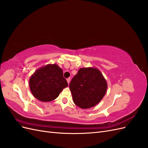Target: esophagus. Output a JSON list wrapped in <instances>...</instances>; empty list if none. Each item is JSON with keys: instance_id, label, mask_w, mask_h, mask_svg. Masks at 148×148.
Returning a JSON list of instances; mask_svg holds the SVG:
<instances>
[{"instance_id": "esophagus-1", "label": "esophagus", "mask_w": 148, "mask_h": 148, "mask_svg": "<svg viewBox=\"0 0 148 148\" xmlns=\"http://www.w3.org/2000/svg\"><path fill=\"white\" fill-rule=\"evenodd\" d=\"M66 81H67V83H68V84H69V83H70V78H67V79H66Z\"/></svg>"}]
</instances>
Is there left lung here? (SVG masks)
Returning a JSON list of instances; mask_svg holds the SVG:
<instances>
[{
  "label": "left lung",
  "instance_id": "8db88e82",
  "mask_svg": "<svg viewBox=\"0 0 148 148\" xmlns=\"http://www.w3.org/2000/svg\"><path fill=\"white\" fill-rule=\"evenodd\" d=\"M75 105L89 109L99 103L104 95L107 84L101 71L95 67L80 69L69 84Z\"/></svg>",
  "mask_w": 148,
  "mask_h": 148
}]
</instances>
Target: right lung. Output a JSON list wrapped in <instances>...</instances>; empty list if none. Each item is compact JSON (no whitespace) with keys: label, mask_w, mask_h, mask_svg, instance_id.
I'll return each mask as SVG.
<instances>
[{"label":"right lung","mask_w":148,"mask_h":148,"mask_svg":"<svg viewBox=\"0 0 148 148\" xmlns=\"http://www.w3.org/2000/svg\"><path fill=\"white\" fill-rule=\"evenodd\" d=\"M29 85L35 98L42 102H50L59 96L68 83L59 65L47 64L40 67L31 76Z\"/></svg>","instance_id":"1"}]
</instances>
